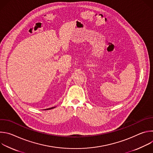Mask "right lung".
Masks as SVG:
<instances>
[{"mask_svg":"<svg viewBox=\"0 0 153 153\" xmlns=\"http://www.w3.org/2000/svg\"><path fill=\"white\" fill-rule=\"evenodd\" d=\"M55 108V107H52V108H48V109H47V110H50V109H52V108Z\"/></svg>","mask_w":153,"mask_h":153,"instance_id":"right-lung-1","label":"right lung"}]
</instances>
